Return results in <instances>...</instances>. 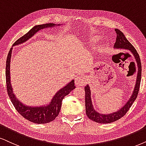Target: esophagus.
Here are the masks:
<instances>
[{
	"mask_svg": "<svg viewBox=\"0 0 146 146\" xmlns=\"http://www.w3.org/2000/svg\"><path fill=\"white\" fill-rule=\"evenodd\" d=\"M75 83L77 86H82L86 83V79L83 76H77L75 79Z\"/></svg>",
	"mask_w": 146,
	"mask_h": 146,
	"instance_id": "34e87169",
	"label": "esophagus"
}]
</instances>
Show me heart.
Returning a JSON list of instances; mask_svg holds the SVG:
<instances>
[{
	"label": "heart",
	"instance_id": "b5f03b06",
	"mask_svg": "<svg viewBox=\"0 0 146 146\" xmlns=\"http://www.w3.org/2000/svg\"><path fill=\"white\" fill-rule=\"evenodd\" d=\"M98 41V37H94V38H91V44H94L95 43H96V42Z\"/></svg>",
	"mask_w": 146,
	"mask_h": 146
}]
</instances>
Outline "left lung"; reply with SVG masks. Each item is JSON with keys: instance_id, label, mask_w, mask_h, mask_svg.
<instances>
[{"instance_id": "1", "label": "left lung", "mask_w": 146, "mask_h": 146, "mask_svg": "<svg viewBox=\"0 0 146 146\" xmlns=\"http://www.w3.org/2000/svg\"><path fill=\"white\" fill-rule=\"evenodd\" d=\"M116 33H117V38H116L115 44L114 45V48H124L130 50L133 54L135 58L136 62L137 64L138 71L137 76L136 79V84L135 86L133 92L131 96L127 101V102L120 109L119 111L113 112L112 114H100L99 112L96 111L93 107L92 100H91V92H90V87L88 85L85 87V92H86V97H85V102H86V114L90 119L92 120L93 121L99 123H110L114 122L122 118L127 111L129 110L133 103L137 98V94L139 93L140 82H141V60L139 54H138L137 50L133 47V46L128 41V40L125 38L122 32L118 29H114Z\"/></svg>"}]
</instances>
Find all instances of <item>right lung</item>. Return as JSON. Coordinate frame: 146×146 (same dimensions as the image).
<instances>
[{
  "instance_id": "obj_1",
  "label": "right lung",
  "mask_w": 146,
  "mask_h": 146,
  "mask_svg": "<svg viewBox=\"0 0 146 146\" xmlns=\"http://www.w3.org/2000/svg\"><path fill=\"white\" fill-rule=\"evenodd\" d=\"M54 23H46L42 25H38L34 26L26 34H25L19 39H18L13 45H19L20 44L26 42L27 40L31 38L36 32L40 29L46 28V27H51L55 26ZM12 49L11 48L9 52L6 62V83L7 93L11 100L13 104L15 109L22 117L25 119L28 120L31 122L37 123V124H44L54 121L56 117L59 114L60 108H61L62 101L64 96L69 94L73 89H75L74 80H72L69 83L67 86H64L63 88L59 90L56 94L54 96L50 104L47 106H25L15 97V96L13 92V88L11 84L10 77V62L11 57L12 54Z\"/></svg>"
}]
</instances>
